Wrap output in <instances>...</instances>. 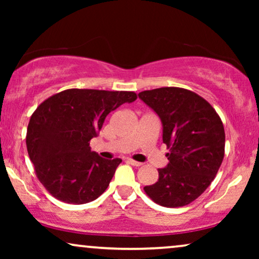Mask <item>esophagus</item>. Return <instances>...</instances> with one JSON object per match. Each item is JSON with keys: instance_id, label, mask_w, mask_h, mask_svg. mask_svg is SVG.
<instances>
[{"instance_id": "34e87169", "label": "esophagus", "mask_w": 259, "mask_h": 259, "mask_svg": "<svg viewBox=\"0 0 259 259\" xmlns=\"http://www.w3.org/2000/svg\"><path fill=\"white\" fill-rule=\"evenodd\" d=\"M127 161H128L132 166H136V167H140V166L143 165V162L136 161V160H133V159H127Z\"/></svg>"}]
</instances>
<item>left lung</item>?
<instances>
[{"label":"left lung","mask_w":259,"mask_h":259,"mask_svg":"<svg viewBox=\"0 0 259 259\" xmlns=\"http://www.w3.org/2000/svg\"><path fill=\"white\" fill-rule=\"evenodd\" d=\"M139 98L161 119L169 161L145 193L165 207L189 205L210 186L224 159L222 119L204 98L185 88H155Z\"/></svg>","instance_id":"8db88e82"}]
</instances>
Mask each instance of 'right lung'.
<instances>
[{"label": "right lung", "mask_w": 259, "mask_h": 259, "mask_svg": "<svg viewBox=\"0 0 259 259\" xmlns=\"http://www.w3.org/2000/svg\"><path fill=\"white\" fill-rule=\"evenodd\" d=\"M134 92L70 88L37 106L27 128V151L37 179L56 199L86 204L107 189L121 159L91 151L109 113L137 100Z\"/></svg>", "instance_id": "right-lung-1"}]
</instances>
